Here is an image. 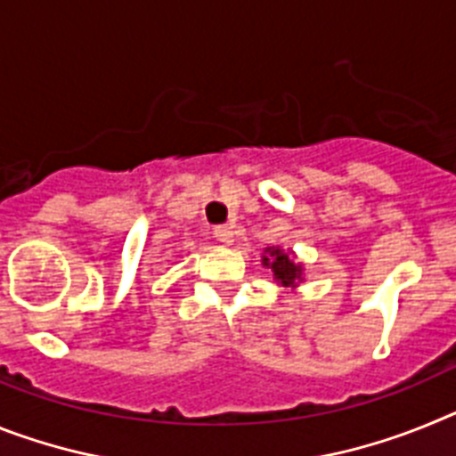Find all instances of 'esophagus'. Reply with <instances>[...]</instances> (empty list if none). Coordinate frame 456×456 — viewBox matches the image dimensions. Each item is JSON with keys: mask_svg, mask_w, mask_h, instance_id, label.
<instances>
[{"mask_svg": "<svg viewBox=\"0 0 456 456\" xmlns=\"http://www.w3.org/2000/svg\"><path fill=\"white\" fill-rule=\"evenodd\" d=\"M213 236H216V239L220 240V243H232V240H233V229L232 227H216Z\"/></svg>", "mask_w": 456, "mask_h": 456, "instance_id": "34e87169", "label": "esophagus"}]
</instances>
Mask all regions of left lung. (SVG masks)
<instances>
[{
  "instance_id": "left-lung-1",
  "label": "left lung",
  "mask_w": 456,
  "mask_h": 456,
  "mask_svg": "<svg viewBox=\"0 0 456 456\" xmlns=\"http://www.w3.org/2000/svg\"><path fill=\"white\" fill-rule=\"evenodd\" d=\"M268 252H271V259H268V256H264V264L273 268V273H275L277 280H280L284 287H291V284H296V280L300 277V266H296L294 261H291V256L284 255L282 250H271V248H268Z\"/></svg>"
}]
</instances>
